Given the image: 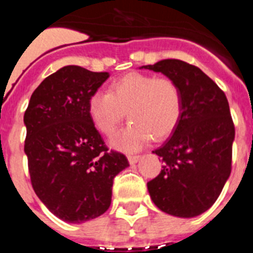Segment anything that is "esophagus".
<instances>
[{
	"label": "esophagus",
	"mask_w": 253,
	"mask_h": 253,
	"mask_svg": "<svg viewBox=\"0 0 253 253\" xmlns=\"http://www.w3.org/2000/svg\"><path fill=\"white\" fill-rule=\"evenodd\" d=\"M139 158H140L139 154H129L128 156V161L130 165H133V163H137L138 161H139Z\"/></svg>",
	"instance_id": "1"
}]
</instances>
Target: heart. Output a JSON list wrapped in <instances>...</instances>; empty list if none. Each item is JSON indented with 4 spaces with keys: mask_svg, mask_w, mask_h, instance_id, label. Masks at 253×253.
<instances>
[{
    "mask_svg": "<svg viewBox=\"0 0 253 253\" xmlns=\"http://www.w3.org/2000/svg\"><path fill=\"white\" fill-rule=\"evenodd\" d=\"M87 109L96 128L106 137L128 115L130 125L114 138L113 144L123 151H137L152 138L162 140L171 135L182 114V96L171 78L129 72L114 80L109 92H93Z\"/></svg>",
    "mask_w": 253,
    "mask_h": 253,
    "instance_id": "b5f03b06",
    "label": "heart"
}]
</instances>
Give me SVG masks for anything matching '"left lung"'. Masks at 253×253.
I'll return each mask as SVG.
<instances>
[{
  "mask_svg": "<svg viewBox=\"0 0 253 253\" xmlns=\"http://www.w3.org/2000/svg\"><path fill=\"white\" fill-rule=\"evenodd\" d=\"M142 68L171 78L182 96L177 126L153 151L165 165L147 184L149 195L165 213L196 216L215 203L231 175L234 123L229 104L211 78L184 60L165 59Z\"/></svg>",
  "mask_w": 253,
  "mask_h": 253,
  "instance_id": "left-lung-1",
  "label": "left lung"
}]
</instances>
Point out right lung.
<instances>
[{
  "instance_id": "add662e5",
  "label": "right lung",
  "mask_w": 253,
  "mask_h": 253,
  "mask_svg": "<svg viewBox=\"0 0 253 253\" xmlns=\"http://www.w3.org/2000/svg\"><path fill=\"white\" fill-rule=\"evenodd\" d=\"M107 77V72L63 67L38 86L24 115L33 189L64 222L104 214L111 204L114 177L129 166L124 154L109 151L88 115V99Z\"/></svg>"
}]
</instances>
